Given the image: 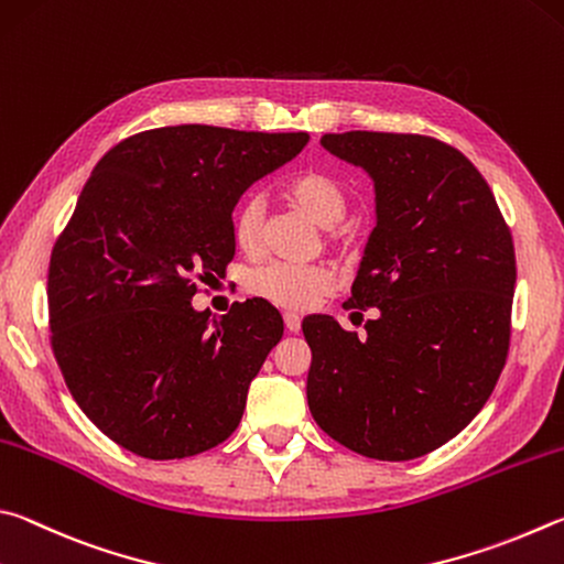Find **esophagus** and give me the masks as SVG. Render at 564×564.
Listing matches in <instances>:
<instances>
[{"label":"esophagus","mask_w":564,"mask_h":564,"mask_svg":"<svg viewBox=\"0 0 564 564\" xmlns=\"http://www.w3.org/2000/svg\"><path fill=\"white\" fill-rule=\"evenodd\" d=\"M284 327H288V332L297 334L302 329V317H300V314H294V312L284 314Z\"/></svg>","instance_id":"esophagus-1"}]
</instances>
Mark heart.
<instances>
[{
  "label": "heart",
  "mask_w": 564,
  "mask_h": 564,
  "mask_svg": "<svg viewBox=\"0 0 564 564\" xmlns=\"http://www.w3.org/2000/svg\"><path fill=\"white\" fill-rule=\"evenodd\" d=\"M288 195L294 205L310 213L314 220L327 225V237L332 245L344 247L351 242V227L341 223L349 210V191L337 175L310 167L292 177L288 183ZM262 220L264 207L260 197H245L232 215V240L237 250L245 254H257L262 247ZM337 276L327 264H290L270 262L254 270L247 280L252 294L276 307L304 312L319 304L332 294Z\"/></svg>",
  "instance_id": "1"
}]
</instances>
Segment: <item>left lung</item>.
<instances>
[{
	"label": "left lung",
	"mask_w": 564,
	"mask_h": 564,
	"mask_svg": "<svg viewBox=\"0 0 564 564\" xmlns=\"http://www.w3.org/2000/svg\"><path fill=\"white\" fill-rule=\"evenodd\" d=\"M322 145L377 187V227L344 310L367 337L314 314L307 401L354 453L411 460L476 419L510 349L516 247L486 177L431 135L347 131ZM364 317V314H361Z\"/></svg>",
	"instance_id": "1"
}]
</instances>
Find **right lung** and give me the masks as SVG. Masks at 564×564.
I'll return each mask as SVG.
<instances>
[{
    "mask_svg": "<svg viewBox=\"0 0 564 564\" xmlns=\"http://www.w3.org/2000/svg\"><path fill=\"white\" fill-rule=\"evenodd\" d=\"M307 133L165 126L96 163L48 262L52 349L74 401L151 460L210 451L237 429L284 322L270 302L195 312L197 280L235 257L232 210Z\"/></svg>",
    "mask_w": 564,
    "mask_h": 564,
    "instance_id": "right-lung-1",
    "label": "right lung"
}]
</instances>
